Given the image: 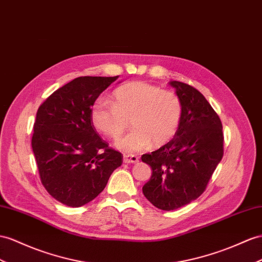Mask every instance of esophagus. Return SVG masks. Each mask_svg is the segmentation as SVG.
<instances>
[{"mask_svg":"<svg viewBox=\"0 0 262 262\" xmlns=\"http://www.w3.org/2000/svg\"><path fill=\"white\" fill-rule=\"evenodd\" d=\"M138 160H139V157L137 155H133V154H124V163L126 164H129V163L136 164L138 163Z\"/></svg>","mask_w":262,"mask_h":262,"instance_id":"1","label":"esophagus"}]
</instances>
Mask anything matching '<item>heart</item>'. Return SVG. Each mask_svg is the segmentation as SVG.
Here are the masks:
<instances>
[{
    "label": "heart",
    "instance_id": "b5f03b06",
    "mask_svg": "<svg viewBox=\"0 0 262 262\" xmlns=\"http://www.w3.org/2000/svg\"><path fill=\"white\" fill-rule=\"evenodd\" d=\"M183 103L175 92L146 82H130L113 93V103L99 98L91 110L95 129L112 139H118L128 129L129 135L117 142L126 151L164 146L176 136L183 119Z\"/></svg>",
    "mask_w": 262,
    "mask_h": 262
}]
</instances>
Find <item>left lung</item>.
I'll return each instance as SVG.
<instances>
[{
	"label": "left lung",
	"mask_w": 262,
	"mask_h": 262,
	"mask_svg": "<svg viewBox=\"0 0 262 262\" xmlns=\"http://www.w3.org/2000/svg\"><path fill=\"white\" fill-rule=\"evenodd\" d=\"M170 85L183 103V119L169 143L142 156L152 173L143 187L145 197L162 210H175L203 193L224 156L223 124L195 87L177 80Z\"/></svg>",
	"instance_id": "1"
}]
</instances>
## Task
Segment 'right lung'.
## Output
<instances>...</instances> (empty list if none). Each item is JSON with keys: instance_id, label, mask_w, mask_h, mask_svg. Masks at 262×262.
Here are the masks:
<instances>
[{"instance_id": "add662e5", "label": "right lung", "mask_w": 262, "mask_h": 262, "mask_svg": "<svg viewBox=\"0 0 262 262\" xmlns=\"http://www.w3.org/2000/svg\"><path fill=\"white\" fill-rule=\"evenodd\" d=\"M118 78L80 76L59 87L38 107L32 149L50 195L80 207L96 198L123 163V155L99 137L91 120L97 97Z\"/></svg>"}]
</instances>
